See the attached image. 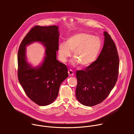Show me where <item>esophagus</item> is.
Instances as JSON below:
<instances>
[{
    "label": "esophagus",
    "instance_id": "1",
    "mask_svg": "<svg viewBox=\"0 0 134 134\" xmlns=\"http://www.w3.org/2000/svg\"><path fill=\"white\" fill-rule=\"evenodd\" d=\"M68 75H69V76H72L74 75L73 71L71 69H69L68 71Z\"/></svg>",
    "mask_w": 134,
    "mask_h": 134
}]
</instances>
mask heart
Segmentation results:
<instances>
[{
    "label": "heart",
    "instance_id": "heart-1",
    "mask_svg": "<svg viewBox=\"0 0 134 134\" xmlns=\"http://www.w3.org/2000/svg\"><path fill=\"white\" fill-rule=\"evenodd\" d=\"M102 42L98 36L87 33H79L69 37L67 43H61L58 47L59 58L62 62H66L73 52V65L80 64L87 67L97 59L100 52Z\"/></svg>",
    "mask_w": 134,
    "mask_h": 134
}]
</instances>
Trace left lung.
Returning a JSON list of instances; mask_svg holds the SVG:
<instances>
[{
    "label": "left lung",
    "mask_w": 134,
    "mask_h": 134,
    "mask_svg": "<svg viewBox=\"0 0 134 134\" xmlns=\"http://www.w3.org/2000/svg\"><path fill=\"white\" fill-rule=\"evenodd\" d=\"M104 43L97 58L83 70L76 71V97L83 105L92 107L103 101L117 82L119 59L115 43L104 32Z\"/></svg>",
    "instance_id": "obj_1"
}]
</instances>
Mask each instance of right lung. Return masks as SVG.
I'll return each instance as SVG.
<instances>
[{"mask_svg": "<svg viewBox=\"0 0 134 134\" xmlns=\"http://www.w3.org/2000/svg\"><path fill=\"white\" fill-rule=\"evenodd\" d=\"M59 37L57 26H35L24 37L18 51L19 82L27 96L40 106L54 101L60 84L68 76L66 66L57 60ZM34 42H41L46 48L44 62L37 68H32L26 58V46Z\"/></svg>", "mask_w": 134, "mask_h": 134, "instance_id": "add662e5", "label": "right lung"}]
</instances>
